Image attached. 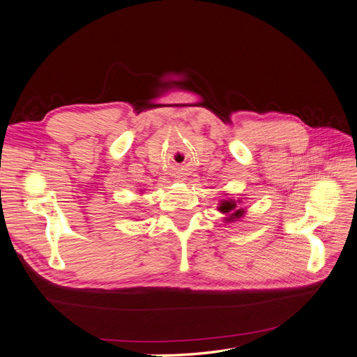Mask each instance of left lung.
<instances>
[{
	"label": "left lung",
	"instance_id": "1",
	"mask_svg": "<svg viewBox=\"0 0 357 357\" xmlns=\"http://www.w3.org/2000/svg\"><path fill=\"white\" fill-rule=\"evenodd\" d=\"M241 201H234V199H225L219 204V211L223 213L226 218V222H234L235 219H240L241 215L244 214V208H240Z\"/></svg>",
	"mask_w": 357,
	"mask_h": 357
}]
</instances>
